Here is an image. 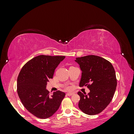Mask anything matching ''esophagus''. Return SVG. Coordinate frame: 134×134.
Listing matches in <instances>:
<instances>
[{
  "label": "esophagus",
  "mask_w": 134,
  "mask_h": 134,
  "mask_svg": "<svg viewBox=\"0 0 134 134\" xmlns=\"http://www.w3.org/2000/svg\"><path fill=\"white\" fill-rule=\"evenodd\" d=\"M73 94H74L73 93H66V95L68 96H72Z\"/></svg>",
  "instance_id": "obj_1"
}]
</instances>
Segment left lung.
Here are the masks:
<instances>
[{
	"instance_id": "obj_1",
	"label": "left lung",
	"mask_w": 134,
	"mask_h": 134,
	"mask_svg": "<svg viewBox=\"0 0 134 134\" xmlns=\"http://www.w3.org/2000/svg\"><path fill=\"white\" fill-rule=\"evenodd\" d=\"M75 62L79 65L82 76L79 86H87L88 94L78 93L80 98L78 107L89 115L100 113L111 102L117 86L116 72L112 64L96 55L76 58Z\"/></svg>"
}]
</instances>
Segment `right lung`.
I'll return each instance as SVG.
<instances>
[{
	"label": "right lung",
	"instance_id": "right-lung-1",
	"mask_svg": "<svg viewBox=\"0 0 134 134\" xmlns=\"http://www.w3.org/2000/svg\"><path fill=\"white\" fill-rule=\"evenodd\" d=\"M64 56L39 55L23 66L17 78V93L27 110L40 119H47L59 109L65 93L58 91L50 96L46 89L48 79Z\"/></svg>",
	"mask_w": 134,
	"mask_h": 134
}]
</instances>
